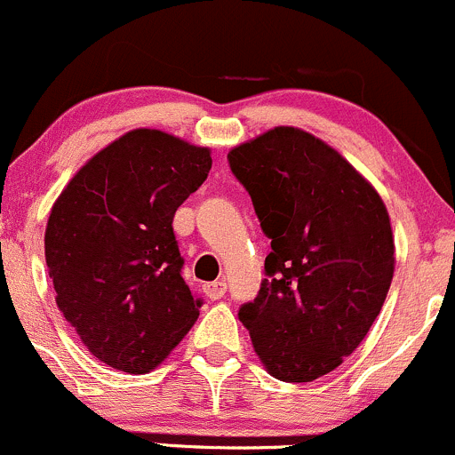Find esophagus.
Wrapping results in <instances>:
<instances>
[{
	"label": "esophagus",
	"mask_w": 455,
	"mask_h": 455,
	"mask_svg": "<svg viewBox=\"0 0 455 455\" xmlns=\"http://www.w3.org/2000/svg\"><path fill=\"white\" fill-rule=\"evenodd\" d=\"M204 291L210 299H221L228 291V283H226V280H214V283H205Z\"/></svg>",
	"instance_id": "obj_1"
}]
</instances>
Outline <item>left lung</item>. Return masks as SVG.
<instances>
[{"label": "left lung", "mask_w": 455, "mask_h": 455, "mask_svg": "<svg viewBox=\"0 0 455 455\" xmlns=\"http://www.w3.org/2000/svg\"><path fill=\"white\" fill-rule=\"evenodd\" d=\"M228 159L271 238L269 278L238 317L271 377L315 381L381 313L396 262L390 214L348 159L298 126H274Z\"/></svg>", "instance_id": "left-lung-1"}]
</instances>
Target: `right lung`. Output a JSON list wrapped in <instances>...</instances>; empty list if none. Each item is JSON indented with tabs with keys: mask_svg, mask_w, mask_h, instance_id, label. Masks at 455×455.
<instances>
[{
	"mask_svg": "<svg viewBox=\"0 0 455 455\" xmlns=\"http://www.w3.org/2000/svg\"><path fill=\"white\" fill-rule=\"evenodd\" d=\"M210 153L166 131H126L78 168L50 210L56 307L107 366L151 372L199 317L172 217L208 177Z\"/></svg>",
	"mask_w": 455,
	"mask_h": 455,
	"instance_id": "1",
	"label": "right lung"
}]
</instances>
